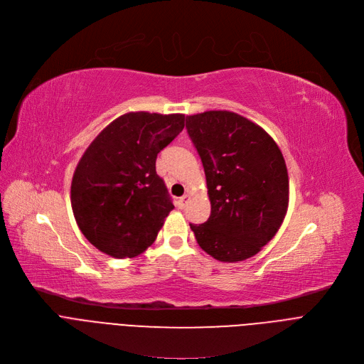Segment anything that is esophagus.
Returning <instances> with one entry per match:
<instances>
[{
    "label": "esophagus",
    "mask_w": 364,
    "mask_h": 364,
    "mask_svg": "<svg viewBox=\"0 0 364 364\" xmlns=\"http://www.w3.org/2000/svg\"><path fill=\"white\" fill-rule=\"evenodd\" d=\"M188 195H184V196H181L180 199H178V202H177V206L180 208V209H184L186 208V205H187V202H188Z\"/></svg>",
    "instance_id": "obj_1"
}]
</instances>
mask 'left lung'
Wrapping results in <instances>:
<instances>
[{"mask_svg": "<svg viewBox=\"0 0 364 364\" xmlns=\"http://www.w3.org/2000/svg\"><path fill=\"white\" fill-rule=\"evenodd\" d=\"M202 159L210 215L190 224L198 245L221 262H240L268 245L288 206V173L274 139L230 111L186 117Z\"/></svg>", "mask_w": 364, "mask_h": 364, "instance_id": "left-lung-1", "label": "left lung"}]
</instances>
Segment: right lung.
<instances>
[{
  "label": "right lung",
  "instance_id": "add662e5",
  "mask_svg": "<svg viewBox=\"0 0 364 364\" xmlns=\"http://www.w3.org/2000/svg\"><path fill=\"white\" fill-rule=\"evenodd\" d=\"M183 129V114L129 112L90 143L73 176L71 208L96 249L124 259L154 243L174 209L156 156Z\"/></svg>",
  "mask_w": 364,
  "mask_h": 364
}]
</instances>
